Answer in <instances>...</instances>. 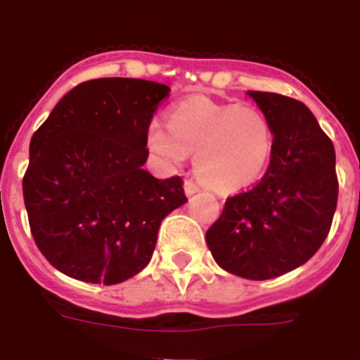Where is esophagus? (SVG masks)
Segmentation results:
<instances>
[{"label": "esophagus", "mask_w": 360, "mask_h": 360, "mask_svg": "<svg viewBox=\"0 0 360 360\" xmlns=\"http://www.w3.org/2000/svg\"><path fill=\"white\" fill-rule=\"evenodd\" d=\"M198 191H200V186H198L194 181H185V194H186V196H194Z\"/></svg>", "instance_id": "esophagus-1"}]
</instances>
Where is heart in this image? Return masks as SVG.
Masks as SVG:
<instances>
[{
	"label": "heart",
	"instance_id": "1",
	"mask_svg": "<svg viewBox=\"0 0 360 360\" xmlns=\"http://www.w3.org/2000/svg\"><path fill=\"white\" fill-rule=\"evenodd\" d=\"M147 149L166 168H177L196 153V175L217 192L250 188L267 172L274 130L259 108L191 97L169 112V127L147 124Z\"/></svg>",
	"mask_w": 360,
	"mask_h": 360
}]
</instances>
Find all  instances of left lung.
I'll return each mask as SVG.
<instances>
[{
  "label": "left lung",
  "mask_w": 360,
  "mask_h": 360,
  "mask_svg": "<svg viewBox=\"0 0 360 360\" xmlns=\"http://www.w3.org/2000/svg\"><path fill=\"white\" fill-rule=\"evenodd\" d=\"M274 130V151L252 191L226 200L205 233L214 262L248 280L301 267L323 245L338 200L335 146L302 103L248 91Z\"/></svg>",
  "instance_id": "obj_1"
}]
</instances>
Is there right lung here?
<instances>
[{
    "label": "right lung",
    "instance_id": "1",
    "mask_svg": "<svg viewBox=\"0 0 360 360\" xmlns=\"http://www.w3.org/2000/svg\"><path fill=\"white\" fill-rule=\"evenodd\" d=\"M168 95L158 82H84L31 138L22 183L31 236L70 278H132L151 259L160 222L186 202L181 177L143 169L147 124Z\"/></svg>",
    "mask_w": 360,
    "mask_h": 360
}]
</instances>
